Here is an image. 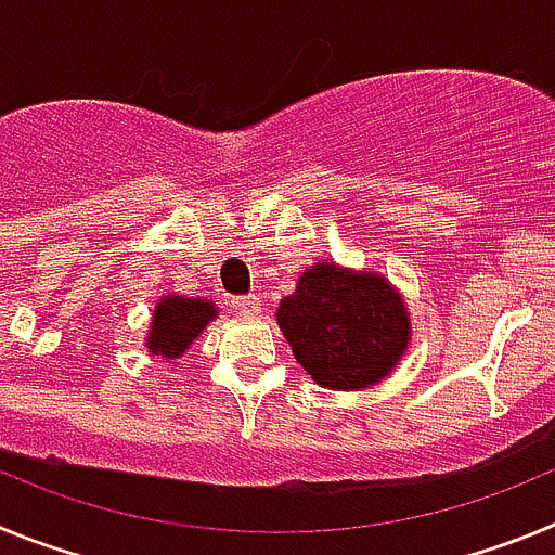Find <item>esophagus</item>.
Returning a JSON list of instances; mask_svg holds the SVG:
<instances>
[{"label":"esophagus","mask_w":555,"mask_h":555,"mask_svg":"<svg viewBox=\"0 0 555 555\" xmlns=\"http://www.w3.org/2000/svg\"><path fill=\"white\" fill-rule=\"evenodd\" d=\"M233 311L238 313L242 320H253V317H258V313H261V300H258L255 294H249V297H235Z\"/></svg>","instance_id":"34e87169"}]
</instances>
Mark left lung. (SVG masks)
Wrapping results in <instances>:
<instances>
[{
  "label": "left lung",
  "instance_id": "obj_1",
  "mask_svg": "<svg viewBox=\"0 0 555 555\" xmlns=\"http://www.w3.org/2000/svg\"><path fill=\"white\" fill-rule=\"evenodd\" d=\"M274 317L297 364L325 389L380 384L411 345V311L389 278L336 261L306 269Z\"/></svg>",
  "mask_w": 555,
  "mask_h": 555
}]
</instances>
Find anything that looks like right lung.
<instances>
[{"label": "right lung", "instance_id": "add662e5", "mask_svg": "<svg viewBox=\"0 0 555 555\" xmlns=\"http://www.w3.org/2000/svg\"><path fill=\"white\" fill-rule=\"evenodd\" d=\"M219 317V308L203 297H183L171 292L155 302L150 331L144 347L152 356L164 358L166 364H175L191 347V341Z\"/></svg>", "mask_w": 555, "mask_h": 555}]
</instances>
